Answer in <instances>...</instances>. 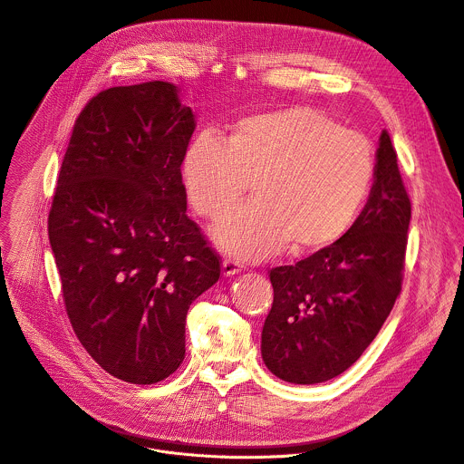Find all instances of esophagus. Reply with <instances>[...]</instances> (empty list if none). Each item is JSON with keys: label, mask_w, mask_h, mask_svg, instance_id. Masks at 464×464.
Listing matches in <instances>:
<instances>
[{"label": "esophagus", "mask_w": 464, "mask_h": 464, "mask_svg": "<svg viewBox=\"0 0 464 464\" xmlns=\"http://www.w3.org/2000/svg\"><path fill=\"white\" fill-rule=\"evenodd\" d=\"M243 270V265L239 263V261H236V259H225L223 261V265H221V272H223V276H234V274H237V272H241Z\"/></svg>", "instance_id": "obj_1"}]
</instances>
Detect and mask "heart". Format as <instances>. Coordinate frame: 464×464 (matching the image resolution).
Returning a JSON list of instances; mask_svg holds the SVG:
<instances>
[{"instance_id":"heart-1","label":"heart","mask_w":464,"mask_h":464,"mask_svg":"<svg viewBox=\"0 0 464 464\" xmlns=\"http://www.w3.org/2000/svg\"><path fill=\"white\" fill-rule=\"evenodd\" d=\"M375 177L373 146L314 108H287L239 121L225 142L203 133L184 151L180 180L190 207L221 221L252 180L254 201L214 232L243 259L289 245L324 250L356 221Z\"/></svg>"}]
</instances>
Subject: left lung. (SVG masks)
Here are the masks:
<instances>
[{"label":"left lung","instance_id":"8db88e82","mask_svg":"<svg viewBox=\"0 0 464 464\" xmlns=\"http://www.w3.org/2000/svg\"><path fill=\"white\" fill-rule=\"evenodd\" d=\"M410 219L397 151L384 130L372 194L347 234L296 265L270 270L274 302L261 356L272 375L320 384L360 358L401 295Z\"/></svg>","mask_w":464,"mask_h":464}]
</instances>
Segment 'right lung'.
Returning a JSON list of instances; mask_svg holds the SVG:
<instances>
[{"mask_svg": "<svg viewBox=\"0 0 464 464\" xmlns=\"http://www.w3.org/2000/svg\"><path fill=\"white\" fill-rule=\"evenodd\" d=\"M196 117L169 82L110 87L78 115L49 212L67 316L102 369L130 384L184 360L192 302L221 274L187 216L180 164Z\"/></svg>", "mask_w": 464, "mask_h": 464, "instance_id": "obj_1", "label": "right lung"}]
</instances>
